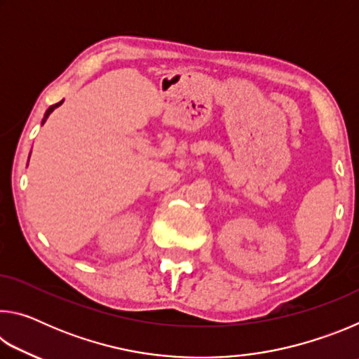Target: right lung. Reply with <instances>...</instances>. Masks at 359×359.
I'll return each mask as SVG.
<instances>
[{"label":"right lung","instance_id":"add662e5","mask_svg":"<svg viewBox=\"0 0 359 359\" xmlns=\"http://www.w3.org/2000/svg\"><path fill=\"white\" fill-rule=\"evenodd\" d=\"M62 102H63V101H60V102H57V104H53V106H50V107L47 109V112H46V115H44V118H42V123H46V120H47L48 115H50V112L53 111V109H55V107H58L60 104H62Z\"/></svg>","mask_w":359,"mask_h":359}]
</instances>
